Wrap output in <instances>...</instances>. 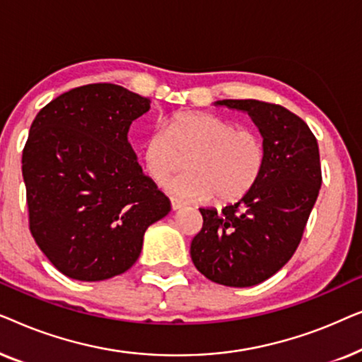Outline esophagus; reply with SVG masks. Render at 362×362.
<instances>
[{"mask_svg": "<svg viewBox=\"0 0 362 362\" xmlns=\"http://www.w3.org/2000/svg\"><path fill=\"white\" fill-rule=\"evenodd\" d=\"M182 207H185V202H181V201L175 199V197H171V209H173V211L182 209Z\"/></svg>", "mask_w": 362, "mask_h": 362, "instance_id": "34e87169", "label": "esophagus"}]
</instances>
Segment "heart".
Here are the masks:
<instances>
[{
  "mask_svg": "<svg viewBox=\"0 0 362 362\" xmlns=\"http://www.w3.org/2000/svg\"><path fill=\"white\" fill-rule=\"evenodd\" d=\"M187 160L189 171L168 185L186 201H235L247 194L265 165L259 133L209 113H180L143 145V163L153 180L165 182Z\"/></svg>",
  "mask_w": 362,
  "mask_h": 362,
  "instance_id": "b5f03b06",
  "label": "heart"
}]
</instances>
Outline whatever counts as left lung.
I'll use <instances>...</instances> for the list:
<instances>
[{
  "mask_svg": "<svg viewBox=\"0 0 362 362\" xmlns=\"http://www.w3.org/2000/svg\"><path fill=\"white\" fill-rule=\"evenodd\" d=\"M247 113L265 143L259 181L217 214L201 207L202 229L191 259L206 279L226 286H254L295 254L321 186L318 143L308 125L285 107L260 100H217Z\"/></svg>",
  "mask_w": 362,
  "mask_h": 362,
  "instance_id": "obj_1",
  "label": "left lung"
}]
</instances>
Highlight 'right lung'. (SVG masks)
Here are the masks:
<instances>
[{
	"instance_id": "obj_1",
	"label": "right lung",
	"mask_w": 362,
	"mask_h": 362,
	"mask_svg": "<svg viewBox=\"0 0 362 362\" xmlns=\"http://www.w3.org/2000/svg\"><path fill=\"white\" fill-rule=\"evenodd\" d=\"M150 100L115 83L72 88L34 118L23 151L29 229L69 279L100 281L138 260L170 199L128 141Z\"/></svg>"
}]
</instances>
